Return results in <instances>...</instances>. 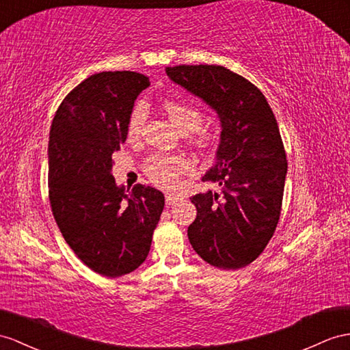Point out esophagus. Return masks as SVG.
Wrapping results in <instances>:
<instances>
[{
    "label": "esophagus",
    "instance_id": "1",
    "mask_svg": "<svg viewBox=\"0 0 350 350\" xmlns=\"http://www.w3.org/2000/svg\"><path fill=\"white\" fill-rule=\"evenodd\" d=\"M182 200H183L182 196L177 195V193H165V202H167V205H173V204L182 201Z\"/></svg>",
    "mask_w": 350,
    "mask_h": 350
}]
</instances>
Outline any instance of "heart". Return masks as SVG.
Masks as SVG:
<instances>
[{
	"label": "heart",
	"instance_id": "heart-1",
	"mask_svg": "<svg viewBox=\"0 0 350 350\" xmlns=\"http://www.w3.org/2000/svg\"><path fill=\"white\" fill-rule=\"evenodd\" d=\"M164 111L168 118L182 133H193V143L198 146H208L216 139V130L211 127H200L202 121V113L198 107L182 100H172L168 98L163 103ZM146 118V107L143 103H137L130 113L127 133L130 137L139 136ZM193 163L183 155H168L155 154L152 155L145 164V173L152 183L159 187L172 189L178 186L183 174L192 173Z\"/></svg>",
	"mask_w": 350,
	"mask_h": 350
}]
</instances>
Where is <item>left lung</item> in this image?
<instances>
[{
  "label": "left lung",
  "mask_w": 350,
  "mask_h": 350,
  "mask_svg": "<svg viewBox=\"0 0 350 350\" xmlns=\"http://www.w3.org/2000/svg\"><path fill=\"white\" fill-rule=\"evenodd\" d=\"M165 72L221 124L216 164L202 177L221 191L192 196L196 219L187 237L211 266L241 269L263 253L281 216L286 155L275 115L260 90L225 66L180 65Z\"/></svg>",
  "instance_id": "1"
}]
</instances>
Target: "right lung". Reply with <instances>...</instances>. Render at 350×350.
Masks as SVG:
<instances>
[{"label": "right lung", "instance_id": "1", "mask_svg": "<svg viewBox=\"0 0 350 350\" xmlns=\"http://www.w3.org/2000/svg\"><path fill=\"white\" fill-rule=\"evenodd\" d=\"M149 78L115 70L88 77L53 118L49 140V198L68 245L98 275L130 273L146 260L164 210V195L136 185L116 186L113 152L127 139L134 100Z\"/></svg>", "mask_w": 350, "mask_h": 350}]
</instances>
